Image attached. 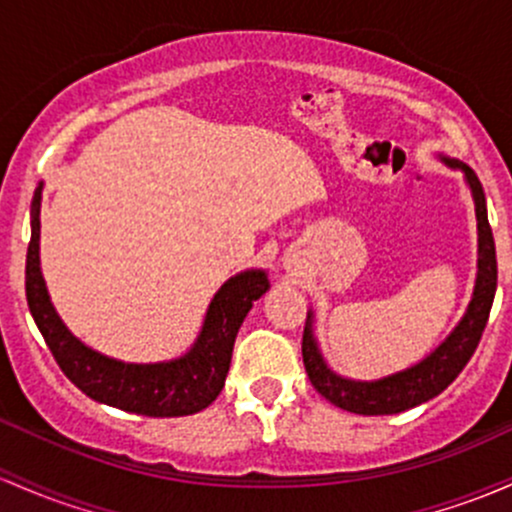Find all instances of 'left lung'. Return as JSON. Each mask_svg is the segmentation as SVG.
I'll list each match as a JSON object with an SVG mask.
<instances>
[{
  "label": "left lung",
  "mask_w": 512,
  "mask_h": 512,
  "mask_svg": "<svg viewBox=\"0 0 512 512\" xmlns=\"http://www.w3.org/2000/svg\"><path fill=\"white\" fill-rule=\"evenodd\" d=\"M447 162L452 167L464 170L466 179H469L476 204V221H479V279H476L474 299L469 303V311H466L462 323L454 328V333L428 359L406 369V372L386 376V379L379 381H350L330 372L325 367L323 357H320L311 333V323H308L301 340L303 367H306L313 389L323 398H328L330 403L342 408V411L359 415H391L420 406V403L430 401L437 393L445 391L466 367L476 347H479V340L488 323V313H491L493 306V296H496V243H493L491 226H488L486 196L484 189H481L479 177L462 162Z\"/></svg>",
  "instance_id": "1"
}]
</instances>
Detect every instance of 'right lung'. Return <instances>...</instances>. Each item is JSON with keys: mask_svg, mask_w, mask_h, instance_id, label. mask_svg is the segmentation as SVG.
Returning <instances> with one entry per match:
<instances>
[{"mask_svg": "<svg viewBox=\"0 0 512 512\" xmlns=\"http://www.w3.org/2000/svg\"><path fill=\"white\" fill-rule=\"evenodd\" d=\"M41 187L31 201V243L26 252V301L31 316L63 374L82 393L121 411L174 418L204 411L226 384L235 335L252 308L269 289L265 272L250 269L228 279L213 296L199 340L189 355L167 364H123L82 345L55 313L38 265Z\"/></svg>", "mask_w": 512, "mask_h": 512, "instance_id": "right-lung-1", "label": "right lung"}]
</instances>
